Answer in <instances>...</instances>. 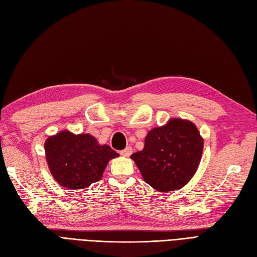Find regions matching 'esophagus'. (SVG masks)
<instances>
[{
  "mask_svg": "<svg viewBox=\"0 0 257 257\" xmlns=\"http://www.w3.org/2000/svg\"><path fill=\"white\" fill-rule=\"evenodd\" d=\"M119 153H120V155L123 156V157H129V156L132 154V148H131V147H126L125 150L120 151Z\"/></svg>",
  "mask_w": 257,
  "mask_h": 257,
  "instance_id": "34e87169",
  "label": "esophagus"
}]
</instances>
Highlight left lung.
I'll use <instances>...</instances> for the list:
<instances>
[{
    "label": "left lung",
    "instance_id": "1",
    "mask_svg": "<svg viewBox=\"0 0 257 257\" xmlns=\"http://www.w3.org/2000/svg\"><path fill=\"white\" fill-rule=\"evenodd\" d=\"M204 140L192 121L171 118L145 138L143 151L131 155L145 183L160 192L188 184L200 164Z\"/></svg>",
    "mask_w": 257,
    "mask_h": 257
}]
</instances>
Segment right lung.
<instances>
[{"label": "right lung", "instance_id": "right-lung-1", "mask_svg": "<svg viewBox=\"0 0 257 257\" xmlns=\"http://www.w3.org/2000/svg\"><path fill=\"white\" fill-rule=\"evenodd\" d=\"M46 159L55 181L66 189H84L101 179L107 163L119 155L88 134L64 130L45 142Z\"/></svg>", "mask_w": 257, "mask_h": 257}]
</instances>
